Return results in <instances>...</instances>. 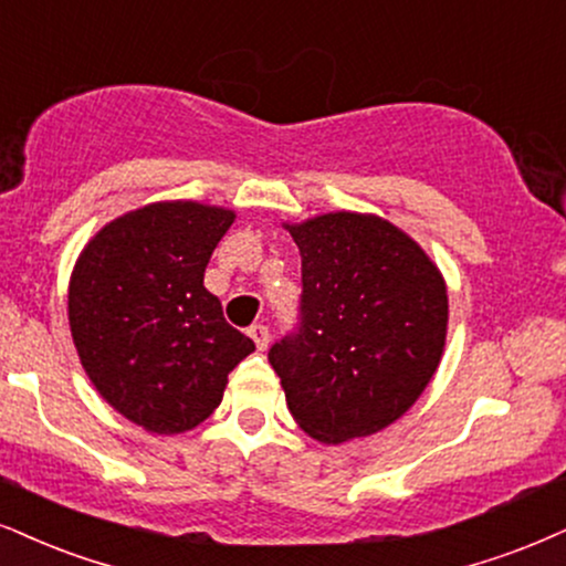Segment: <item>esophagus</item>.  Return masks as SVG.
<instances>
[{
	"label": "esophagus",
	"mask_w": 566,
	"mask_h": 566,
	"mask_svg": "<svg viewBox=\"0 0 566 566\" xmlns=\"http://www.w3.org/2000/svg\"><path fill=\"white\" fill-rule=\"evenodd\" d=\"M249 336H251V340H254L260 352H264V348L270 346V331H268V325H251V327H249Z\"/></svg>",
	"instance_id": "34e87169"
}]
</instances>
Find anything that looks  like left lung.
<instances>
[{
    "instance_id": "left-lung-1",
    "label": "left lung",
    "mask_w": 566,
    "mask_h": 566,
    "mask_svg": "<svg viewBox=\"0 0 566 566\" xmlns=\"http://www.w3.org/2000/svg\"><path fill=\"white\" fill-rule=\"evenodd\" d=\"M285 228L302 251V302L296 331L272 344L270 365L312 438L373 436L420 399L441 361V272L375 214L333 212Z\"/></svg>"
}]
</instances>
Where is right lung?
<instances>
[{
	"label": "right lung",
	"instance_id": "add662e5",
	"mask_svg": "<svg viewBox=\"0 0 566 566\" xmlns=\"http://www.w3.org/2000/svg\"><path fill=\"white\" fill-rule=\"evenodd\" d=\"M235 214L159 201L104 226L75 262L67 315L104 401L144 430L197 428L254 340L226 323L205 270Z\"/></svg>",
	"mask_w": 566,
	"mask_h": 566
}]
</instances>
